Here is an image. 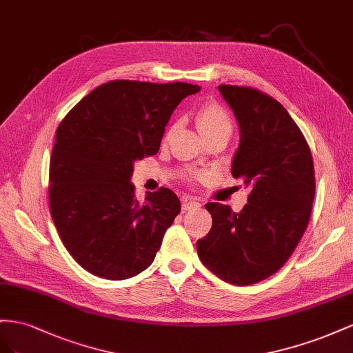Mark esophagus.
<instances>
[{"instance_id":"esophagus-1","label":"esophagus","mask_w":353,"mask_h":353,"mask_svg":"<svg viewBox=\"0 0 353 353\" xmlns=\"http://www.w3.org/2000/svg\"><path fill=\"white\" fill-rule=\"evenodd\" d=\"M199 207H201V204L198 203V201L188 199V198H185V199H183V205H182V208H183L185 211H188V210H198Z\"/></svg>"}]
</instances>
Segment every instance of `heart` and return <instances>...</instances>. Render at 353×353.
<instances>
[{
    "instance_id": "heart-1",
    "label": "heart",
    "mask_w": 353,
    "mask_h": 353,
    "mask_svg": "<svg viewBox=\"0 0 353 353\" xmlns=\"http://www.w3.org/2000/svg\"><path fill=\"white\" fill-rule=\"evenodd\" d=\"M196 125L204 137L221 132H232V119H230L226 109L217 103H207L199 109L196 115ZM173 130L174 127L171 128L170 133H173Z\"/></svg>"
}]
</instances>
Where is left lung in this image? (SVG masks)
I'll use <instances>...</instances> for the list:
<instances>
[{
	"label": "left lung",
	"mask_w": 353,
	"mask_h": 353,
	"mask_svg": "<svg viewBox=\"0 0 353 353\" xmlns=\"http://www.w3.org/2000/svg\"><path fill=\"white\" fill-rule=\"evenodd\" d=\"M219 92L239 125L232 176L250 195L239 213L205 204L213 226L196 250L225 283L250 285L283 268L305 234L315 196L314 161L300 128L275 99L250 87L219 85Z\"/></svg>",
	"instance_id": "8db88e82"
}]
</instances>
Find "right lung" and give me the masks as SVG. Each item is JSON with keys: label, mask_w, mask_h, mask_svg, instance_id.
I'll list each match as a JSON object with an SVG mask.
<instances>
[{"label": "right lung", "mask_w": 353, "mask_h": 353, "mask_svg": "<svg viewBox=\"0 0 353 353\" xmlns=\"http://www.w3.org/2000/svg\"><path fill=\"white\" fill-rule=\"evenodd\" d=\"M188 83L118 79L94 88L60 123L50 159V211L79 266L105 279L136 276L152 263L180 213L173 190L148 192L130 182L136 161L159 150Z\"/></svg>", "instance_id": "add662e5"}]
</instances>
